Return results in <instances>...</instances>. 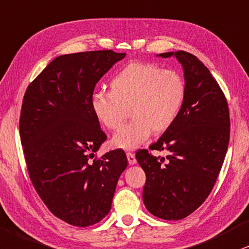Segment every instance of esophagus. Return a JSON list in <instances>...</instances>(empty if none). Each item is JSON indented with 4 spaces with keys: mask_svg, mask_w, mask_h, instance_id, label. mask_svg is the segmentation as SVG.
<instances>
[{
    "mask_svg": "<svg viewBox=\"0 0 249 249\" xmlns=\"http://www.w3.org/2000/svg\"><path fill=\"white\" fill-rule=\"evenodd\" d=\"M126 156H127L128 164L133 165V164H135V163H137V160H135V155L133 153H126Z\"/></svg>",
    "mask_w": 249,
    "mask_h": 249,
    "instance_id": "obj_1",
    "label": "esophagus"
}]
</instances>
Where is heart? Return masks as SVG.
Masks as SVG:
<instances>
[{
    "label": "heart",
    "mask_w": 249,
    "mask_h": 249,
    "mask_svg": "<svg viewBox=\"0 0 249 249\" xmlns=\"http://www.w3.org/2000/svg\"><path fill=\"white\" fill-rule=\"evenodd\" d=\"M111 90L93 94L90 108L109 130H117L127 117L133 118L112 137L116 148L133 150L154 131L162 133L177 121L186 97V83L175 70L153 63H131L110 83Z\"/></svg>",
    "instance_id": "obj_1"
}]
</instances>
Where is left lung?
<instances>
[{"instance_id":"1","label":"left lung","mask_w":249,"mask_h":249,"mask_svg":"<svg viewBox=\"0 0 249 249\" xmlns=\"http://www.w3.org/2000/svg\"><path fill=\"white\" fill-rule=\"evenodd\" d=\"M156 56H175L180 63L186 97L177 121L149 147L166 150V162L146 149L135 157L146 174L142 199L148 212L178 221L199 208L215 185L228 152L230 114L221 87L196 56L182 50Z\"/></svg>"}]
</instances>
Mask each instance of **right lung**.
<instances>
[{"label":"right lung","mask_w":249,"mask_h":249,"mask_svg":"<svg viewBox=\"0 0 249 249\" xmlns=\"http://www.w3.org/2000/svg\"><path fill=\"white\" fill-rule=\"evenodd\" d=\"M125 55L97 50L58 56L24 95L19 133L28 175L50 212L71 225L85 228L108 215L127 166L122 149L92 160L107 135L90 108L97 81Z\"/></svg>","instance_id":"obj_1"}]
</instances>
